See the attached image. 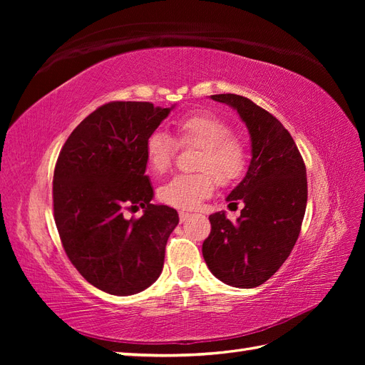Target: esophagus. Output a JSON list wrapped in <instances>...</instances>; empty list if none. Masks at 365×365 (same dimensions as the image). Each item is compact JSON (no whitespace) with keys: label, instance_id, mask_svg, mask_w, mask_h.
Listing matches in <instances>:
<instances>
[{"label":"esophagus","instance_id":"34e87169","mask_svg":"<svg viewBox=\"0 0 365 365\" xmlns=\"http://www.w3.org/2000/svg\"><path fill=\"white\" fill-rule=\"evenodd\" d=\"M189 217H190L189 212H184V210H182V212H180V220H181V222H185V220L189 219Z\"/></svg>","mask_w":365,"mask_h":365}]
</instances>
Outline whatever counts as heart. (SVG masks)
<instances>
[{
    "label": "heart",
    "mask_w": 365,
    "mask_h": 365,
    "mask_svg": "<svg viewBox=\"0 0 365 365\" xmlns=\"http://www.w3.org/2000/svg\"><path fill=\"white\" fill-rule=\"evenodd\" d=\"M176 145L195 146V173L176 175L163 184L158 197L176 208H195L213 193L215 180L219 185H228L245 173L250 153L245 141L233 135V129L217 115L197 113L175 121ZM175 141L165 132L155 130L148 137L145 155L153 173L168 172L173 155Z\"/></svg>",
    "instance_id": "obj_1"
}]
</instances>
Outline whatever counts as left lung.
Masks as SVG:
<instances>
[{
  "label": "left lung",
  "mask_w": 365,
  "mask_h": 365,
  "mask_svg": "<svg viewBox=\"0 0 365 365\" xmlns=\"http://www.w3.org/2000/svg\"><path fill=\"white\" fill-rule=\"evenodd\" d=\"M236 109L251 138L247 175L227 196L244 202L233 224L224 212L210 215L212 231L202 256L216 279L235 288H256L289 257L302 230L307 202L306 165L280 121L250 98L215 94Z\"/></svg>",
  "instance_id": "obj_1"
}]
</instances>
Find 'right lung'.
<instances>
[{"instance_id":"1","label":"right lung","mask_w":365,"mask_h":365,"mask_svg":"<svg viewBox=\"0 0 365 365\" xmlns=\"http://www.w3.org/2000/svg\"><path fill=\"white\" fill-rule=\"evenodd\" d=\"M172 108L102 105L71 132L54 168V222L63 250L86 282L111 295L141 292L160 277L180 222L175 208L150 204L145 173L146 140ZM128 206H141L143 216L126 220Z\"/></svg>"}]
</instances>
